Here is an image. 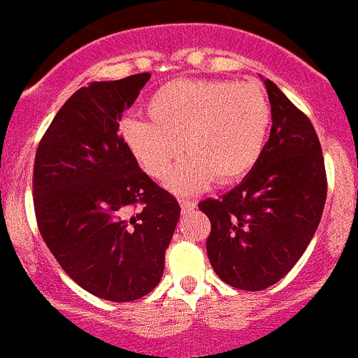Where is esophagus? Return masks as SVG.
Returning <instances> with one entry per match:
<instances>
[{
	"instance_id": "34e87169",
	"label": "esophagus",
	"mask_w": 358,
	"mask_h": 358,
	"mask_svg": "<svg viewBox=\"0 0 358 358\" xmlns=\"http://www.w3.org/2000/svg\"><path fill=\"white\" fill-rule=\"evenodd\" d=\"M179 204H181L182 211H185V213L193 211V209L196 208V202L195 201H189V199H181V201H179Z\"/></svg>"
}]
</instances>
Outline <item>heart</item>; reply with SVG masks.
Instances as JSON below:
<instances>
[{
    "mask_svg": "<svg viewBox=\"0 0 358 358\" xmlns=\"http://www.w3.org/2000/svg\"><path fill=\"white\" fill-rule=\"evenodd\" d=\"M150 122L126 119L120 138L131 156L154 179L173 170L169 188L192 195L220 182H234L259 162L271 122L262 92L222 80H172L147 97Z\"/></svg>",
    "mask_w": 358,
    "mask_h": 358,
    "instance_id": "1",
    "label": "heart"
}]
</instances>
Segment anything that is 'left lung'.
Returning <instances> with one entry per match:
<instances>
[{
  "mask_svg": "<svg viewBox=\"0 0 358 358\" xmlns=\"http://www.w3.org/2000/svg\"><path fill=\"white\" fill-rule=\"evenodd\" d=\"M264 81L271 131L254 169L220 199L199 209L211 220L206 241L213 270L225 284L261 291L303 255L327 201V173L313 124L280 88Z\"/></svg>",
  "mask_w": 358,
  "mask_h": 358,
  "instance_id": "8db88e82",
  "label": "left lung"
}]
</instances>
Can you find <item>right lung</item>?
Segmentation results:
<instances>
[{
    "mask_svg": "<svg viewBox=\"0 0 358 358\" xmlns=\"http://www.w3.org/2000/svg\"><path fill=\"white\" fill-rule=\"evenodd\" d=\"M150 74L92 81L72 94L38 143L34 204L38 231L78 286L131 301L157 286L181 208L143 172L119 136L126 108ZM143 209L127 216L129 205Z\"/></svg>",
    "mask_w": 358,
    "mask_h": 358,
    "instance_id": "obj_1",
    "label": "right lung"
}]
</instances>
